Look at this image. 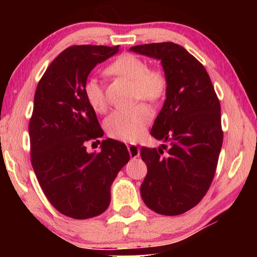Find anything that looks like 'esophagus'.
Masks as SVG:
<instances>
[{
	"mask_svg": "<svg viewBox=\"0 0 257 257\" xmlns=\"http://www.w3.org/2000/svg\"><path fill=\"white\" fill-rule=\"evenodd\" d=\"M127 150H128V153H130V157L133 158H138L139 154H140V149L139 146L135 145V144H131V145H127Z\"/></svg>",
	"mask_w": 257,
	"mask_h": 257,
	"instance_id": "obj_1",
	"label": "esophagus"
}]
</instances>
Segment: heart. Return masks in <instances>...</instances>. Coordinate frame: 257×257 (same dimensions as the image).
Listing matches in <instances>:
<instances>
[{
    "instance_id": "b5f03b06",
    "label": "heart",
    "mask_w": 257,
    "mask_h": 257,
    "mask_svg": "<svg viewBox=\"0 0 257 257\" xmlns=\"http://www.w3.org/2000/svg\"><path fill=\"white\" fill-rule=\"evenodd\" d=\"M106 73L132 82L133 100L156 103L165 96L168 86L166 72L160 68H149L139 56L125 54L119 56L106 68ZM84 96L93 111L103 113L107 103L104 87L96 78H89L84 84ZM152 120V111L146 105L137 104L125 110H115L105 120V130L113 139L136 142L144 135Z\"/></svg>"
}]
</instances>
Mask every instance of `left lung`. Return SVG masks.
I'll list each match as a JSON object with an SVG mask.
<instances>
[{"label": "left lung", "mask_w": 257, "mask_h": 257, "mask_svg": "<svg viewBox=\"0 0 257 257\" xmlns=\"http://www.w3.org/2000/svg\"><path fill=\"white\" fill-rule=\"evenodd\" d=\"M130 50L160 59L168 79L166 100L151 130L168 145L140 150L147 166L140 194L156 213L179 215L201 201L215 175L223 140L220 100L205 66L181 45L163 42Z\"/></svg>", "instance_id": "1"}]
</instances>
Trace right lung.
Listing matches in <instances>:
<instances>
[{"label": "right lung", "mask_w": 257, "mask_h": 257, "mask_svg": "<svg viewBox=\"0 0 257 257\" xmlns=\"http://www.w3.org/2000/svg\"><path fill=\"white\" fill-rule=\"evenodd\" d=\"M118 50L119 45L66 48L48 66L35 92L31 165L51 205L72 219H90L106 210L112 182L130 160L125 144L117 140H103L99 153H87L85 147L104 132L84 96V84L98 63Z\"/></svg>", "instance_id": "right-lung-1"}]
</instances>
